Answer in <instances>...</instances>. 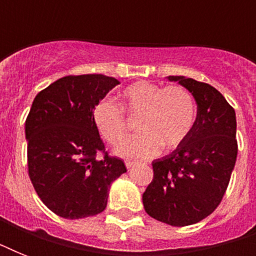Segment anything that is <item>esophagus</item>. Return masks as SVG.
<instances>
[{
	"mask_svg": "<svg viewBox=\"0 0 256 256\" xmlns=\"http://www.w3.org/2000/svg\"><path fill=\"white\" fill-rule=\"evenodd\" d=\"M124 164H126V168H132V166H136V162H132V160H126V162H124Z\"/></svg>",
	"mask_w": 256,
	"mask_h": 256,
	"instance_id": "1",
	"label": "esophagus"
}]
</instances>
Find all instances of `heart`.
Here are the masks:
<instances>
[{
	"mask_svg": "<svg viewBox=\"0 0 256 256\" xmlns=\"http://www.w3.org/2000/svg\"><path fill=\"white\" fill-rule=\"evenodd\" d=\"M128 116L138 118L140 134L120 144V156L150 158L160 148H178L190 134L195 122V102L183 86L162 88L148 81L136 82L120 92V108L112 100H98L92 110V124L108 144L116 146L128 136Z\"/></svg>",
	"mask_w": 256,
	"mask_h": 256,
	"instance_id": "b5f03b06",
	"label": "heart"
}]
</instances>
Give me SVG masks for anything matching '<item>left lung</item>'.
<instances>
[{
    "label": "left lung",
    "instance_id": "8db88e82",
    "mask_svg": "<svg viewBox=\"0 0 256 256\" xmlns=\"http://www.w3.org/2000/svg\"><path fill=\"white\" fill-rule=\"evenodd\" d=\"M196 102L190 134L168 156L152 160V183L142 195L152 218L170 226L200 222L222 202L238 156L236 116L226 98L204 82L170 76Z\"/></svg>",
    "mask_w": 256,
    "mask_h": 256
}]
</instances>
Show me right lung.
I'll return each instance as SVG.
<instances>
[{
	"mask_svg": "<svg viewBox=\"0 0 256 256\" xmlns=\"http://www.w3.org/2000/svg\"><path fill=\"white\" fill-rule=\"evenodd\" d=\"M116 85L104 74L66 76L34 98L25 122L28 171L40 199L58 216L102 212L112 183L126 172L122 160L104 152L92 120L94 104Z\"/></svg>",
	"mask_w": 256,
	"mask_h": 256,
	"instance_id": "right-lung-1",
	"label": "right lung"
}]
</instances>
